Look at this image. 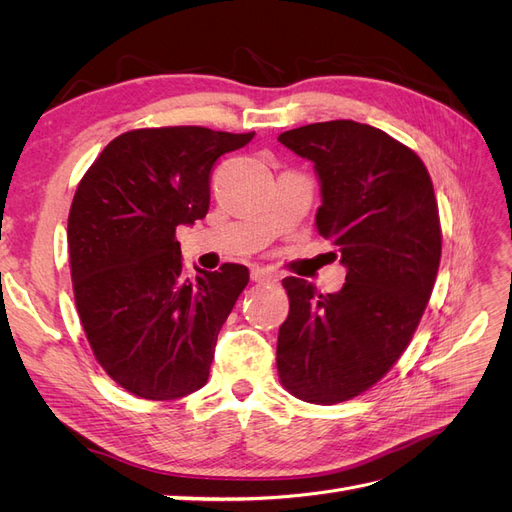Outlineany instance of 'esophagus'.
<instances>
[{
  "label": "esophagus",
  "mask_w": 512,
  "mask_h": 512,
  "mask_svg": "<svg viewBox=\"0 0 512 512\" xmlns=\"http://www.w3.org/2000/svg\"><path fill=\"white\" fill-rule=\"evenodd\" d=\"M250 275H252V280L258 282V284H273V282H277V273L271 271V269H265V267H254Z\"/></svg>",
  "instance_id": "esophagus-1"
}]
</instances>
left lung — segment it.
<instances>
[{
	"label": "left lung",
	"mask_w": 512,
	"mask_h": 512,
	"mask_svg": "<svg viewBox=\"0 0 512 512\" xmlns=\"http://www.w3.org/2000/svg\"><path fill=\"white\" fill-rule=\"evenodd\" d=\"M277 141L314 162L316 226L348 269L335 294L299 277L282 282L290 312L277 374L297 399L342 404L389 374L423 318L442 256L438 200L423 160L367 123H309Z\"/></svg>",
	"instance_id": "obj_1"
}]
</instances>
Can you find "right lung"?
I'll use <instances>...</instances> for the list:
<instances>
[{
	"label": "right lung",
	"instance_id": "1",
	"mask_svg": "<svg viewBox=\"0 0 512 512\" xmlns=\"http://www.w3.org/2000/svg\"><path fill=\"white\" fill-rule=\"evenodd\" d=\"M252 138L200 126L123 132L74 192L76 312L100 367L136 397L177 399L209 378L218 333L250 273L226 262L188 277L177 226L205 218L213 164Z\"/></svg>",
	"mask_w": 512,
	"mask_h": 512
}]
</instances>
